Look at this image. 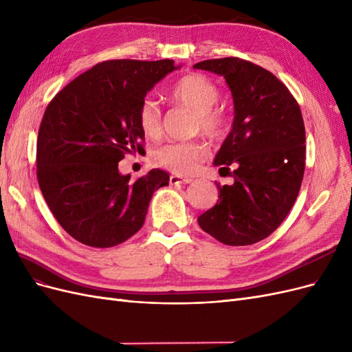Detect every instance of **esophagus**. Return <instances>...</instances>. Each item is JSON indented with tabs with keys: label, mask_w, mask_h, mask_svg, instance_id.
I'll use <instances>...</instances> for the list:
<instances>
[{
	"label": "esophagus",
	"mask_w": 352,
	"mask_h": 352,
	"mask_svg": "<svg viewBox=\"0 0 352 352\" xmlns=\"http://www.w3.org/2000/svg\"><path fill=\"white\" fill-rule=\"evenodd\" d=\"M190 182H192V179H189V177H182L177 175L170 176V185H185V184H190Z\"/></svg>",
	"instance_id": "1"
}]
</instances>
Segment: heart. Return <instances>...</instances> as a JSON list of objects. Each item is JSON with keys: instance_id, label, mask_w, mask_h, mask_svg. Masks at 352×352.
I'll return each mask as SVG.
<instances>
[{"instance_id": "heart-1", "label": "heart", "mask_w": 352, "mask_h": 352, "mask_svg": "<svg viewBox=\"0 0 352 352\" xmlns=\"http://www.w3.org/2000/svg\"><path fill=\"white\" fill-rule=\"evenodd\" d=\"M170 98L176 104L192 110L197 116L195 126L202 133L211 138L221 135L225 129V117L214 105L220 98L217 85L204 74L189 73L175 82L170 88ZM138 123L142 133L155 140L163 131L162 111L153 100H144L138 111ZM207 157V146L198 142H172L158 148L154 160L164 168L176 175H192Z\"/></svg>"}]
</instances>
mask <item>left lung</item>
I'll return each instance as SVG.
<instances>
[{
    "label": "left lung",
    "instance_id": "1",
    "mask_svg": "<svg viewBox=\"0 0 352 352\" xmlns=\"http://www.w3.org/2000/svg\"><path fill=\"white\" fill-rule=\"evenodd\" d=\"M194 69L223 76L233 98V123L212 164L232 185H217V204L198 225L221 243L251 245L280 226L300 192L305 168V127L300 105L285 85L236 57L206 60Z\"/></svg>",
    "mask_w": 352,
    "mask_h": 352
}]
</instances>
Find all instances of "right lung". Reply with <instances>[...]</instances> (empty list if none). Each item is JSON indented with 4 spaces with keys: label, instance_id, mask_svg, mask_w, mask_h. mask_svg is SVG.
Listing matches in <instances>:
<instances>
[{
    "label": "right lung",
    "instance_id": "obj_1",
    "mask_svg": "<svg viewBox=\"0 0 352 352\" xmlns=\"http://www.w3.org/2000/svg\"><path fill=\"white\" fill-rule=\"evenodd\" d=\"M177 69L173 60L102 61L48 104L36 175L51 212L72 238L110 248L142 228L153 194L170 176L153 168L132 182L119 162L144 151L138 111L146 94Z\"/></svg>",
    "mask_w": 352,
    "mask_h": 352
}]
</instances>
